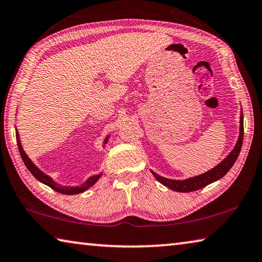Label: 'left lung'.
I'll return each mask as SVG.
<instances>
[{"instance_id": "obj_1", "label": "left lung", "mask_w": 262, "mask_h": 262, "mask_svg": "<svg viewBox=\"0 0 262 262\" xmlns=\"http://www.w3.org/2000/svg\"><path fill=\"white\" fill-rule=\"evenodd\" d=\"M243 137H244V117H243V113L241 115V127H239V137H238L237 144L235 146L230 154L223 160L221 163H219L216 167L210 169L209 171L201 173L199 176H194L191 178H187V180H183V181H177V180H169V178H164L162 176L158 175L154 171L152 173L157 180L163 184L164 186L169 187V189L176 192H193L196 190H200L205 187L206 185L210 184L215 181L222 178L226 173L230 170L231 167L233 166V163L236 162V160L238 158V155L241 153V148H242V144H243Z\"/></svg>"}]
</instances>
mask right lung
<instances>
[{"label": "right lung", "instance_id": "right-lung-1", "mask_svg": "<svg viewBox=\"0 0 262 262\" xmlns=\"http://www.w3.org/2000/svg\"><path fill=\"white\" fill-rule=\"evenodd\" d=\"M16 138H17V144H18V148H19V153H20V157L23 159V161H24L26 168L29 169L31 171L32 175H33L36 180L39 182L43 183V184L48 185L49 187H52L53 190H55L56 192H59V193H63V194H78V193H81V192L86 191L87 189H90L91 186H93L96 182L99 181V178L101 177L102 173H99V175H93L90 178H87V180L82 183L80 186H62L57 184L56 182L53 181L52 177H49L48 175H46L45 172H42L40 170V169L35 166V164L31 161L30 158L27 157L26 153L24 152V149L21 147V144H20V140H19V135H18V131L16 130ZM108 140V137L107 139H105L104 144L107 143Z\"/></svg>", "mask_w": 262, "mask_h": 262}]
</instances>
